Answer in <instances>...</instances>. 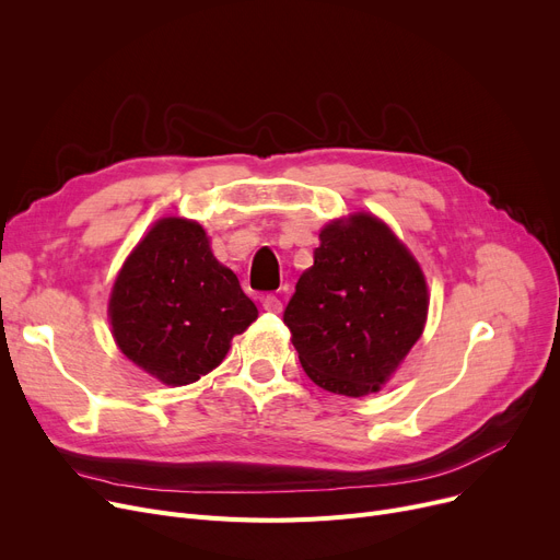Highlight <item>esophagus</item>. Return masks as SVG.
<instances>
[{"label":"esophagus","instance_id":"esophagus-1","mask_svg":"<svg viewBox=\"0 0 560 560\" xmlns=\"http://www.w3.org/2000/svg\"><path fill=\"white\" fill-rule=\"evenodd\" d=\"M262 308L268 311V313H281L283 304H281V300L277 295H265L262 298Z\"/></svg>","mask_w":560,"mask_h":560}]
</instances>
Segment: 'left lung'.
I'll use <instances>...</instances> for the list:
<instances>
[{
	"instance_id": "1",
	"label": "left lung",
	"mask_w": 560,
	"mask_h": 560,
	"mask_svg": "<svg viewBox=\"0 0 560 560\" xmlns=\"http://www.w3.org/2000/svg\"><path fill=\"white\" fill-rule=\"evenodd\" d=\"M427 281L418 260L374 215L331 222L290 298L283 322L313 384L376 393L422 336Z\"/></svg>"
}]
</instances>
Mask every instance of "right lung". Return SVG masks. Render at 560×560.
<instances>
[{
  "instance_id": "add662e5",
  "label": "right lung",
  "mask_w": 560,
  "mask_h": 560,
  "mask_svg": "<svg viewBox=\"0 0 560 560\" xmlns=\"http://www.w3.org/2000/svg\"><path fill=\"white\" fill-rule=\"evenodd\" d=\"M110 327L122 354L167 386L222 363L233 336L258 317L238 277L213 256L197 222L165 218L115 279Z\"/></svg>"
}]
</instances>
